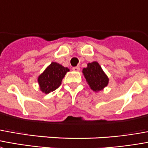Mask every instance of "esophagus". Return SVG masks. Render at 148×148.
Wrapping results in <instances>:
<instances>
[{
    "mask_svg": "<svg viewBox=\"0 0 148 148\" xmlns=\"http://www.w3.org/2000/svg\"><path fill=\"white\" fill-rule=\"evenodd\" d=\"M74 71H76V72H77V71H80V67L79 66H75V67H73V69H72Z\"/></svg>",
    "mask_w": 148,
    "mask_h": 148,
    "instance_id": "obj_1",
    "label": "esophagus"
}]
</instances>
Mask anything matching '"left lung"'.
Masks as SVG:
<instances>
[{"label":"left lung","mask_w":148,"mask_h":148,"mask_svg":"<svg viewBox=\"0 0 148 148\" xmlns=\"http://www.w3.org/2000/svg\"><path fill=\"white\" fill-rule=\"evenodd\" d=\"M82 73L91 89L96 92L108 86L109 78L98 62L88 63L87 67L83 68Z\"/></svg>","instance_id":"left-lung-1"}]
</instances>
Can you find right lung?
<instances>
[{"instance_id": "right-lung-1", "label": "right lung", "mask_w": 148, "mask_h": 148, "mask_svg": "<svg viewBox=\"0 0 148 148\" xmlns=\"http://www.w3.org/2000/svg\"><path fill=\"white\" fill-rule=\"evenodd\" d=\"M70 71L67 67L56 62H52L47 66L42 74L38 76V82L40 90L48 94L60 87L63 78Z\"/></svg>"}]
</instances>
